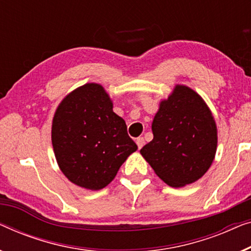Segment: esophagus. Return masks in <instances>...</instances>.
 <instances>
[{
	"label": "esophagus",
	"instance_id": "obj_1",
	"mask_svg": "<svg viewBox=\"0 0 251 251\" xmlns=\"http://www.w3.org/2000/svg\"><path fill=\"white\" fill-rule=\"evenodd\" d=\"M136 143H137L138 148H139V150H140V148L145 145V139H144L143 137H139V138H137V139H136Z\"/></svg>",
	"mask_w": 251,
	"mask_h": 251
}]
</instances>
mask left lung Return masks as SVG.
Masks as SVG:
<instances>
[{
  "label": "left lung",
  "mask_w": 251,
  "mask_h": 251,
  "mask_svg": "<svg viewBox=\"0 0 251 251\" xmlns=\"http://www.w3.org/2000/svg\"><path fill=\"white\" fill-rule=\"evenodd\" d=\"M154 138L140 152L169 186L179 188L204 176L217 146L214 118L205 101L186 86H176L152 120Z\"/></svg>",
  "instance_id": "1"
}]
</instances>
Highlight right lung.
I'll use <instances>...</instances> for the list:
<instances>
[{
	"label": "right lung",
	"instance_id": "obj_1",
	"mask_svg": "<svg viewBox=\"0 0 251 251\" xmlns=\"http://www.w3.org/2000/svg\"><path fill=\"white\" fill-rule=\"evenodd\" d=\"M52 144L64 176L90 190L106 187L138 148L99 83H86L61 101L53 119Z\"/></svg>",
	"mask_w": 251,
	"mask_h": 251
}]
</instances>
